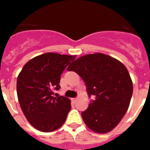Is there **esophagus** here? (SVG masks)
<instances>
[{"label": "esophagus", "mask_w": 150, "mask_h": 150, "mask_svg": "<svg viewBox=\"0 0 150 150\" xmlns=\"http://www.w3.org/2000/svg\"><path fill=\"white\" fill-rule=\"evenodd\" d=\"M71 100H72V101L74 102V103H75V102H76V100H77V98H72V99H71Z\"/></svg>", "instance_id": "1"}]
</instances>
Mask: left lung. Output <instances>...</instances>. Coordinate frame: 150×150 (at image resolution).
Returning a JSON list of instances; mask_svg holds the SVG:
<instances>
[{
  "instance_id": "8db88e82",
  "label": "left lung",
  "mask_w": 150,
  "mask_h": 150,
  "mask_svg": "<svg viewBox=\"0 0 150 150\" xmlns=\"http://www.w3.org/2000/svg\"><path fill=\"white\" fill-rule=\"evenodd\" d=\"M84 81L88 97L87 110L81 113L87 126L97 133L110 132L126 113L133 93V84L125 66L102 53L80 57L67 67Z\"/></svg>"
}]
</instances>
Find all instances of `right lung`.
<instances>
[{
	"label": "right lung",
	"instance_id": "obj_1",
	"mask_svg": "<svg viewBox=\"0 0 150 150\" xmlns=\"http://www.w3.org/2000/svg\"><path fill=\"white\" fill-rule=\"evenodd\" d=\"M76 55L48 52L24 65L17 79V95L24 115L33 127L50 132L60 128L71 109V100L52 96L59 90L61 74Z\"/></svg>",
	"mask_w": 150,
	"mask_h": 150
}]
</instances>
